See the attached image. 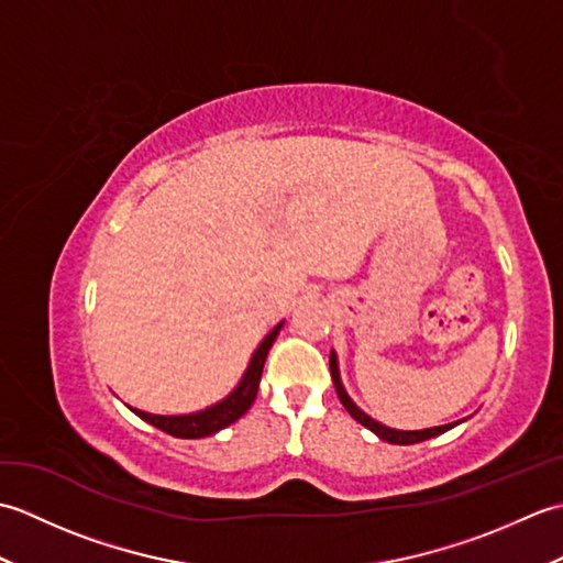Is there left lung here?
<instances>
[{"instance_id":"1","label":"left lung","mask_w":563,"mask_h":563,"mask_svg":"<svg viewBox=\"0 0 563 563\" xmlns=\"http://www.w3.org/2000/svg\"><path fill=\"white\" fill-rule=\"evenodd\" d=\"M329 367H331V379H333V387H336V394L341 404L345 406V411H349L357 423H363L367 430H373V433L382 440L391 442V445H413V442H423L428 438H435L440 433H445V430L454 428L457 423H448V426H435V428H423V430H397V428H387L377 423L375 418H369L365 411L357 409V406L353 404V399L345 394L343 385H341V375H339V361H336V353L331 351L329 355Z\"/></svg>"}]
</instances>
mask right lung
Here are the masks:
<instances>
[{
	"mask_svg": "<svg viewBox=\"0 0 563 563\" xmlns=\"http://www.w3.org/2000/svg\"><path fill=\"white\" fill-rule=\"evenodd\" d=\"M280 329H283V321L258 343V349L254 351V355H251V363L246 367L244 377L239 379V385L230 394H227L222 401L212 404L202 411L186 413V416H157V413H147L140 409H133V411L142 418V421H147L154 428L164 430V433H169L174 438H186V440L206 438V435L218 433V430H222L227 426H232L251 409V404H254L261 373H263V363H266L271 345H273L275 336H278Z\"/></svg>",
	"mask_w": 563,
	"mask_h": 563,
	"instance_id": "add662e5",
	"label": "right lung"
}]
</instances>
